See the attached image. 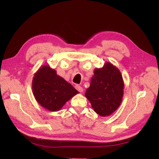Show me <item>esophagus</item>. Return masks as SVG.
<instances>
[{
  "label": "esophagus",
  "instance_id": "esophagus-1",
  "mask_svg": "<svg viewBox=\"0 0 159 159\" xmlns=\"http://www.w3.org/2000/svg\"><path fill=\"white\" fill-rule=\"evenodd\" d=\"M75 88H76L78 91H79V92H80V93L83 92V87H82L81 86H80V85H76V86H75Z\"/></svg>",
  "mask_w": 159,
  "mask_h": 159
}]
</instances>
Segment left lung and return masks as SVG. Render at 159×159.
Returning <instances> with one entry per match:
<instances>
[{"label":"left lung","instance_id":"left-lung-1","mask_svg":"<svg viewBox=\"0 0 159 159\" xmlns=\"http://www.w3.org/2000/svg\"><path fill=\"white\" fill-rule=\"evenodd\" d=\"M124 83L119 69L110 62L96 68L87 89L85 97L93 111L102 117L109 116L120 107L124 95Z\"/></svg>","mask_w":159,"mask_h":159}]
</instances>
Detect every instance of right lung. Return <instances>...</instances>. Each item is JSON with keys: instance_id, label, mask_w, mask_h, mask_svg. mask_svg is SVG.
I'll return each mask as SVG.
<instances>
[{"instance_id": "1", "label": "right lung", "mask_w": 159, "mask_h": 159, "mask_svg": "<svg viewBox=\"0 0 159 159\" xmlns=\"http://www.w3.org/2000/svg\"><path fill=\"white\" fill-rule=\"evenodd\" d=\"M32 89L37 102L50 111H59L66 102L79 93L48 65H43L35 73Z\"/></svg>"}]
</instances>
